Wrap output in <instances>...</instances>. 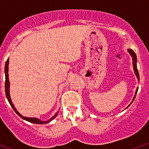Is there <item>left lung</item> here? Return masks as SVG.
<instances>
[{
  "instance_id": "8db88e82",
  "label": "left lung",
  "mask_w": 149,
  "mask_h": 149,
  "mask_svg": "<svg viewBox=\"0 0 149 149\" xmlns=\"http://www.w3.org/2000/svg\"><path fill=\"white\" fill-rule=\"evenodd\" d=\"M128 52H130V55H131V56L133 57V67H134V70H135V73H136V76H137V78L138 79H139V71H138V68H137V65H136V53H135L134 52V51L133 50H132V49H128ZM138 89H139V88H137V90H136V94H137V92H138ZM136 95H135V97H134V98H133V102L134 101V100H135V98H136ZM131 102V103H132ZM129 107V106H128Z\"/></svg>"
}]
</instances>
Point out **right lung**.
I'll return each instance as SVG.
<instances>
[{"instance_id": "right-lung-1", "label": "right lung", "mask_w": 149, "mask_h": 149, "mask_svg": "<svg viewBox=\"0 0 149 149\" xmlns=\"http://www.w3.org/2000/svg\"><path fill=\"white\" fill-rule=\"evenodd\" d=\"M8 63H9V59H8L6 62V65H5V75H6V81H5V91H6V95L7 97V100H8V102L10 104V106L12 107V108L13 109V110L15 111L16 114L19 115V117L22 118V119L25 120L30 122V123H35V124H46V123H49L52 120H53L55 117L57 116L58 113H56V115H55L54 117H52L50 120H49V121H46V122H43V121H40V120H38L37 118H26V117H23L21 114L19 113L17 110L16 109V108L14 107L13 106V103L11 102V100H10V94H9V80H8Z\"/></svg>"}]
</instances>
